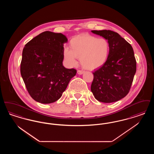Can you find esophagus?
Here are the masks:
<instances>
[{
  "label": "esophagus",
  "mask_w": 154,
  "mask_h": 154,
  "mask_svg": "<svg viewBox=\"0 0 154 154\" xmlns=\"http://www.w3.org/2000/svg\"><path fill=\"white\" fill-rule=\"evenodd\" d=\"M84 73V71H82V70H78V71H77V74H80V75Z\"/></svg>",
  "instance_id": "obj_1"
}]
</instances>
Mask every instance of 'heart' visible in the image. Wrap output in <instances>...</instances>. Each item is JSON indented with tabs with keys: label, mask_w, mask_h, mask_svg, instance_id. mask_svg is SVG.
<instances>
[{
	"label": "heart",
	"mask_w": 154,
	"mask_h": 154,
	"mask_svg": "<svg viewBox=\"0 0 154 154\" xmlns=\"http://www.w3.org/2000/svg\"><path fill=\"white\" fill-rule=\"evenodd\" d=\"M70 48L65 47L63 51L66 63L71 66L77 64L80 58L81 65L87 70H95L106 62L110 54L109 42L104 38H98L83 34L72 38Z\"/></svg>",
	"instance_id": "1"
}]
</instances>
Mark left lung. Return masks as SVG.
<instances>
[{
	"label": "left lung",
	"instance_id": "obj_1",
	"mask_svg": "<svg viewBox=\"0 0 154 154\" xmlns=\"http://www.w3.org/2000/svg\"><path fill=\"white\" fill-rule=\"evenodd\" d=\"M91 32L107 40L110 47L106 62L93 73L91 92L100 102H117L129 93L136 72L133 48L123 37L113 31Z\"/></svg>",
	"mask_w": 154,
	"mask_h": 154
}]
</instances>
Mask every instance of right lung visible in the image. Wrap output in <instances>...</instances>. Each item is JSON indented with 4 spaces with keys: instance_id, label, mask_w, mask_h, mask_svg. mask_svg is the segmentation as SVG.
I'll return each mask as SVG.
<instances>
[{
    "instance_id": "add662e5",
    "label": "right lung",
    "mask_w": 154,
    "mask_h": 154,
    "mask_svg": "<svg viewBox=\"0 0 154 154\" xmlns=\"http://www.w3.org/2000/svg\"><path fill=\"white\" fill-rule=\"evenodd\" d=\"M65 35L45 31L32 38L22 51L21 74L30 96L37 102H55L62 96L74 69L63 65Z\"/></svg>"
}]
</instances>
